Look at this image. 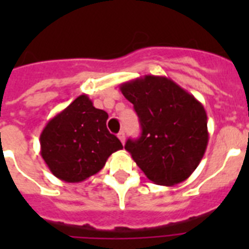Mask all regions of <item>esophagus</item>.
<instances>
[{
    "instance_id": "obj_1",
    "label": "esophagus",
    "mask_w": 249,
    "mask_h": 249,
    "mask_svg": "<svg viewBox=\"0 0 249 249\" xmlns=\"http://www.w3.org/2000/svg\"><path fill=\"white\" fill-rule=\"evenodd\" d=\"M117 137H119V140L121 141V143L124 144L125 143V133L124 132H120L119 134H117Z\"/></svg>"
}]
</instances>
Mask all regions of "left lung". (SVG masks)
<instances>
[{"mask_svg": "<svg viewBox=\"0 0 249 249\" xmlns=\"http://www.w3.org/2000/svg\"><path fill=\"white\" fill-rule=\"evenodd\" d=\"M133 103L142 134L125 150L156 185L173 186L193 174L208 144L207 112L193 94L165 76L146 75L120 85Z\"/></svg>", "mask_w": 249, "mask_h": 249, "instance_id": "obj_1", "label": "left lung"}]
</instances>
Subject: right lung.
I'll list each match as a JSON object with an SVG mask.
<instances>
[{"mask_svg":"<svg viewBox=\"0 0 249 249\" xmlns=\"http://www.w3.org/2000/svg\"><path fill=\"white\" fill-rule=\"evenodd\" d=\"M107 119V112L83 94L48 121L40 136L41 156L56 178L68 183L85 181L123 148L106 126Z\"/></svg>","mask_w":249,"mask_h":249,"instance_id":"obj_1","label":"right lung"}]
</instances>
